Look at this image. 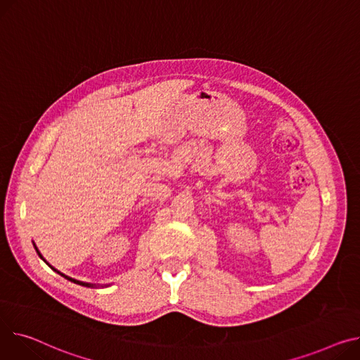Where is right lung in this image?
Masks as SVG:
<instances>
[{"instance_id": "add662e5", "label": "right lung", "mask_w": 360, "mask_h": 360, "mask_svg": "<svg viewBox=\"0 0 360 360\" xmlns=\"http://www.w3.org/2000/svg\"><path fill=\"white\" fill-rule=\"evenodd\" d=\"M33 246H34V249H36V252H37L39 257H40V259H41V260H43V262L46 263V265H47V266H49V268H52V269H53V271H55L56 274H59V275H60V276H63L65 279H68V281H70V282H74V283H78V285H81V286H86V288H97V286H98V285H95V283H89V282H82V281H77V279H74V278H70V276H68V275H65V274L59 272L58 269H55V268H53L52 265H49V263H47V262H46V259H44V257L41 256V253L39 252V249L36 248V245H34V243H33ZM105 286H107V285H105Z\"/></svg>"}]
</instances>
